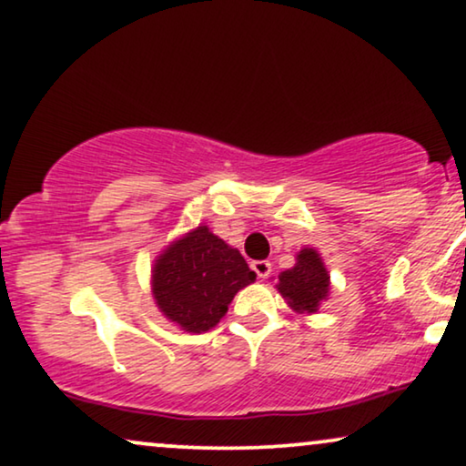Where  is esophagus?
I'll return each instance as SVG.
<instances>
[{"label":"esophagus","mask_w":466,"mask_h":466,"mask_svg":"<svg viewBox=\"0 0 466 466\" xmlns=\"http://www.w3.org/2000/svg\"><path fill=\"white\" fill-rule=\"evenodd\" d=\"M252 268L260 279H267L268 275H271V262H268V260H254Z\"/></svg>","instance_id":"esophagus-1"}]
</instances>
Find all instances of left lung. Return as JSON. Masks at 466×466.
I'll list each match as a JSON object with an SVG mask.
<instances>
[{"instance_id": "1", "label": "left lung", "mask_w": 466, "mask_h": 466, "mask_svg": "<svg viewBox=\"0 0 466 466\" xmlns=\"http://www.w3.org/2000/svg\"><path fill=\"white\" fill-rule=\"evenodd\" d=\"M275 283L278 292L294 313L315 315L329 296V273L321 254L315 248H302L296 254V265L279 273Z\"/></svg>"}]
</instances>
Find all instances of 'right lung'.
I'll return each mask as SVG.
<instances>
[{
  "mask_svg": "<svg viewBox=\"0 0 466 466\" xmlns=\"http://www.w3.org/2000/svg\"><path fill=\"white\" fill-rule=\"evenodd\" d=\"M254 279L239 249L199 225L170 241L153 260L151 292L167 321L183 332L204 334Z\"/></svg>",
  "mask_w": 466,
  "mask_h": 466,
  "instance_id": "right-lung-1",
  "label": "right lung"
}]
</instances>
